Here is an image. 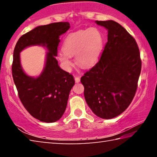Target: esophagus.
<instances>
[{
    "label": "esophagus",
    "mask_w": 157,
    "mask_h": 157,
    "mask_svg": "<svg viewBox=\"0 0 157 157\" xmlns=\"http://www.w3.org/2000/svg\"><path fill=\"white\" fill-rule=\"evenodd\" d=\"M75 81L76 83H79V82H80V78H79V77H78V76L75 77Z\"/></svg>",
    "instance_id": "34e87169"
}]
</instances>
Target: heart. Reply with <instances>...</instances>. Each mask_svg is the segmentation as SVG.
<instances>
[{
  "label": "heart",
  "mask_w": 157,
  "mask_h": 157,
  "mask_svg": "<svg viewBox=\"0 0 157 157\" xmlns=\"http://www.w3.org/2000/svg\"><path fill=\"white\" fill-rule=\"evenodd\" d=\"M105 45L104 35L100 29L89 28L69 34L58 53V59L66 71H71L72 57L78 64L87 68L95 65L100 58Z\"/></svg>",
  "instance_id": "obj_1"
}]
</instances>
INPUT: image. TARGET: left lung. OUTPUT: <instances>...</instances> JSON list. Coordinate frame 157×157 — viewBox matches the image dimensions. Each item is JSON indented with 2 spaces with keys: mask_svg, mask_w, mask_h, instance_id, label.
<instances>
[{
  "mask_svg": "<svg viewBox=\"0 0 157 157\" xmlns=\"http://www.w3.org/2000/svg\"><path fill=\"white\" fill-rule=\"evenodd\" d=\"M95 23L108 31V39L98 62L81 78L87 105L104 119L118 116L129 107L137 89L141 60L131 34L116 21Z\"/></svg>",
  "mask_w": 157,
  "mask_h": 157,
  "instance_id": "obj_1",
  "label": "left lung"
}]
</instances>
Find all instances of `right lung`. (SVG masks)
Wrapping results in <instances>:
<instances>
[{"label": "right lung", "instance_id": "right-lung-1", "mask_svg": "<svg viewBox=\"0 0 157 157\" xmlns=\"http://www.w3.org/2000/svg\"><path fill=\"white\" fill-rule=\"evenodd\" d=\"M69 28L68 22L38 26L21 36L14 50L12 71L18 97L32 116L45 123L62 118L75 84L73 76L59 67L55 57L59 36ZM31 45L46 47L49 50L44 70L36 78L28 76L20 64V52Z\"/></svg>", "mask_w": 157, "mask_h": 157}]
</instances>
